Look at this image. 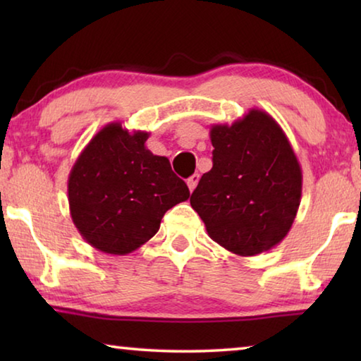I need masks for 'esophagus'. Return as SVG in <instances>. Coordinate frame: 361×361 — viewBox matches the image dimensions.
Listing matches in <instances>:
<instances>
[{
	"label": "esophagus",
	"instance_id": "34e87169",
	"mask_svg": "<svg viewBox=\"0 0 361 361\" xmlns=\"http://www.w3.org/2000/svg\"><path fill=\"white\" fill-rule=\"evenodd\" d=\"M188 188H189V191H194V188L195 186H197V183H199V173H194L192 176H189V178H188Z\"/></svg>",
	"mask_w": 361,
	"mask_h": 361
}]
</instances>
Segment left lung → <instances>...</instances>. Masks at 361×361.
Masks as SVG:
<instances>
[{"instance_id": "left-lung-1", "label": "left lung", "mask_w": 361, "mask_h": 361, "mask_svg": "<svg viewBox=\"0 0 361 361\" xmlns=\"http://www.w3.org/2000/svg\"><path fill=\"white\" fill-rule=\"evenodd\" d=\"M210 140L213 167L191 207L228 252H267L288 234L301 202L302 172L288 138L271 114L253 108L231 126H212Z\"/></svg>"}]
</instances>
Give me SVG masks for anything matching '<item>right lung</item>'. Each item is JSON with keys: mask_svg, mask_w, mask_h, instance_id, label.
Returning <instances> with one entry per match:
<instances>
[{"mask_svg": "<svg viewBox=\"0 0 361 361\" xmlns=\"http://www.w3.org/2000/svg\"><path fill=\"white\" fill-rule=\"evenodd\" d=\"M149 133L106 124L76 159L68 176L73 223L108 255L132 253L161 228L169 209L189 197L167 157L146 149Z\"/></svg>", "mask_w": 361, "mask_h": 361, "instance_id": "add662e5", "label": "right lung"}]
</instances>
